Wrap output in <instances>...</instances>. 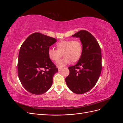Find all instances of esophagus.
I'll return each mask as SVG.
<instances>
[{
    "instance_id": "34e87169",
    "label": "esophagus",
    "mask_w": 123,
    "mask_h": 123,
    "mask_svg": "<svg viewBox=\"0 0 123 123\" xmlns=\"http://www.w3.org/2000/svg\"><path fill=\"white\" fill-rule=\"evenodd\" d=\"M62 67H58V71H61V70L62 69Z\"/></svg>"
}]
</instances>
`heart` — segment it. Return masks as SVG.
I'll use <instances>...</instances> for the list:
<instances>
[{"mask_svg":"<svg viewBox=\"0 0 123 123\" xmlns=\"http://www.w3.org/2000/svg\"><path fill=\"white\" fill-rule=\"evenodd\" d=\"M57 49L50 48L48 50L49 58L54 62L60 58L62 53L65 57L57 62L58 67H63L69 64L70 61L75 62L79 60L82 53L83 46L79 40H64L57 43Z\"/></svg>","mask_w":123,"mask_h":123,"instance_id":"heart-1","label":"heart"}]
</instances>
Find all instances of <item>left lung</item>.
Instances as JSON below:
<instances>
[{
	"label": "left lung",
	"mask_w": 123,
	"mask_h": 123,
	"mask_svg": "<svg viewBox=\"0 0 123 123\" xmlns=\"http://www.w3.org/2000/svg\"><path fill=\"white\" fill-rule=\"evenodd\" d=\"M72 36L79 37L82 53L77 64L68 68L65 80L70 90L81 94L90 90L99 79L102 71V54L99 44L90 33L80 30Z\"/></svg>",
	"instance_id": "left-lung-1"
}]
</instances>
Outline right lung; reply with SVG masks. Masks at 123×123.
Wrapping results in <instances>:
<instances>
[{
    "mask_svg": "<svg viewBox=\"0 0 123 123\" xmlns=\"http://www.w3.org/2000/svg\"><path fill=\"white\" fill-rule=\"evenodd\" d=\"M56 39L39 32L31 34L20 48L17 64L20 83L26 90L42 94L51 87L58 69L48 55L49 47Z\"/></svg>",
    "mask_w": 123,
    "mask_h": 123,
    "instance_id": "1",
    "label": "right lung"
}]
</instances>
